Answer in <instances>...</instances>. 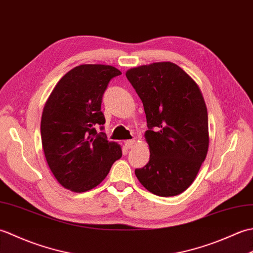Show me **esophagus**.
<instances>
[{
  "instance_id": "34e87169",
  "label": "esophagus",
  "mask_w": 253,
  "mask_h": 253,
  "mask_svg": "<svg viewBox=\"0 0 253 253\" xmlns=\"http://www.w3.org/2000/svg\"><path fill=\"white\" fill-rule=\"evenodd\" d=\"M133 146H135V140H126L125 141V147L127 149H130L132 148Z\"/></svg>"
}]
</instances>
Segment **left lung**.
Listing matches in <instances>:
<instances>
[{
	"instance_id": "1",
	"label": "left lung",
	"mask_w": 253,
	"mask_h": 253,
	"mask_svg": "<svg viewBox=\"0 0 253 253\" xmlns=\"http://www.w3.org/2000/svg\"><path fill=\"white\" fill-rule=\"evenodd\" d=\"M126 77L143 103L150 160L135 169L147 190L173 197L189 187L209 149L208 111L201 90L170 62L130 68Z\"/></svg>"
}]
</instances>
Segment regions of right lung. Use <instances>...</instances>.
Masks as SVG:
<instances>
[{"instance_id":"obj_1","label":"right lung","mask_w":253,"mask_h":253,"mask_svg":"<svg viewBox=\"0 0 253 253\" xmlns=\"http://www.w3.org/2000/svg\"><path fill=\"white\" fill-rule=\"evenodd\" d=\"M121 74L102 64L76 66L64 75L45 102L40 127L42 148L53 175L66 189H92L122 158L120 144L95 129L105 124L102 96L110 80Z\"/></svg>"}]
</instances>
